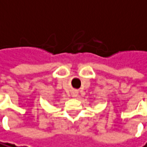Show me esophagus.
I'll return each mask as SVG.
<instances>
[{
    "instance_id": "obj_1",
    "label": "esophagus",
    "mask_w": 147,
    "mask_h": 147,
    "mask_svg": "<svg viewBox=\"0 0 147 147\" xmlns=\"http://www.w3.org/2000/svg\"><path fill=\"white\" fill-rule=\"evenodd\" d=\"M77 95H78V92L76 90H74V91L72 92V96H77Z\"/></svg>"
}]
</instances>
